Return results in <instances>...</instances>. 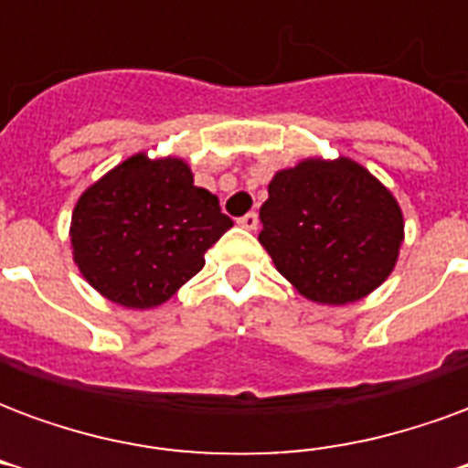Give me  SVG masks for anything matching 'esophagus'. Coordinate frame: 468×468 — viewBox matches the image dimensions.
<instances>
[{
	"label": "esophagus",
	"instance_id": "1",
	"mask_svg": "<svg viewBox=\"0 0 468 468\" xmlns=\"http://www.w3.org/2000/svg\"><path fill=\"white\" fill-rule=\"evenodd\" d=\"M238 225L240 228H245V230H258V225H261V220H258V213H245L240 220H238Z\"/></svg>",
	"mask_w": 468,
	"mask_h": 468
}]
</instances>
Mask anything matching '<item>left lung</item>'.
Wrapping results in <instances>:
<instances>
[{"instance_id":"obj_1","label":"left lung","mask_w":468,"mask_h":468,"mask_svg":"<svg viewBox=\"0 0 468 468\" xmlns=\"http://www.w3.org/2000/svg\"><path fill=\"white\" fill-rule=\"evenodd\" d=\"M258 240L308 301H361L391 275L403 215L386 187L348 157L303 160L275 173Z\"/></svg>"}]
</instances>
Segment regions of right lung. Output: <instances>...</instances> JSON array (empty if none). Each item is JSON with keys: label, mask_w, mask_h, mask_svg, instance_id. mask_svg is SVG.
Listing matches in <instances>:
<instances>
[{"label": "right lung", "mask_w": 468, "mask_h": 468, "mask_svg": "<svg viewBox=\"0 0 468 468\" xmlns=\"http://www.w3.org/2000/svg\"><path fill=\"white\" fill-rule=\"evenodd\" d=\"M233 220L213 193L193 185L177 157L137 153L80 195L69 225L85 281L124 308H154L205 265Z\"/></svg>", "instance_id": "obj_1"}]
</instances>
